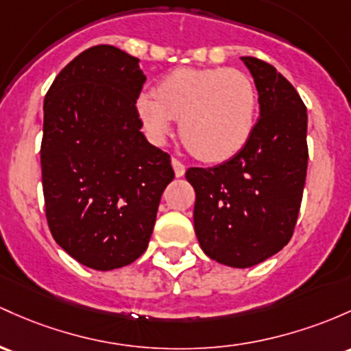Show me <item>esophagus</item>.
<instances>
[{
    "mask_svg": "<svg viewBox=\"0 0 351 351\" xmlns=\"http://www.w3.org/2000/svg\"><path fill=\"white\" fill-rule=\"evenodd\" d=\"M171 165H173V169H175V175L178 176V178H180V176L184 175V171H186V167H184L182 161L176 160V158H173Z\"/></svg>",
    "mask_w": 351,
    "mask_h": 351,
    "instance_id": "esophagus-1",
    "label": "esophagus"
}]
</instances>
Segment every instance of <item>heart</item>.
I'll return each mask as SVG.
<instances>
[{
  "label": "heart",
  "instance_id": "obj_1",
  "mask_svg": "<svg viewBox=\"0 0 351 351\" xmlns=\"http://www.w3.org/2000/svg\"><path fill=\"white\" fill-rule=\"evenodd\" d=\"M258 91L241 69H176L140 95L136 114L153 141H161L180 119V138L191 155L218 163L240 153L256 123Z\"/></svg>",
  "mask_w": 351,
  "mask_h": 351
}]
</instances>
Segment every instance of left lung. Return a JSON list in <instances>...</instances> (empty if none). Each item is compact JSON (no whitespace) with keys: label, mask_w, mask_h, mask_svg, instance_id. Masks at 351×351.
Segmentation results:
<instances>
[{"label":"left lung","mask_w":351,"mask_h":351,"mask_svg":"<svg viewBox=\"0 0 351 351\" xmlns=\"http://www.w3.org/2000/svg\"><path fill=\"white\" fill-rule=\"evenodd\" d=\"M260 103L252 138L211 168H190L195 233L211 260L248 268L278 253L293 237L306 180V106L271 64L241 58Z\"/></svg>","instance_id":"8db88e82"}]
</instances>
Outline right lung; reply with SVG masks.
<instances>
[{"instance_id":"add662e5","label":"right lung","mask_w":351,"mask_h":351,"mask_svg":"<svg viewBox=\"0 0 351 351\" xmlns=\"http://www.w3.org/2000/svg\"><path fill=\"white\" fill-rule=\"evenodd\" d=\"M138 58L84 49L45 98L41 182L53 238L93 269L121 268L148 248L158 205L175 178L168 153L141 133Z\"/></svg>"}]
</instances>
